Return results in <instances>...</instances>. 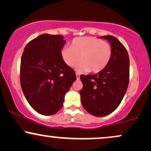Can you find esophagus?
Wrapping results in <instances>:
<instances>
[{
	"label": "esophagus",
	"mask_w": 151,
	"mask_h": 151,
	"mask_svg": "<svg viewBox=\"0 0 151 151\" xmlns=\"http://www.w3.org/2000/svg\"><path fill=\"white\" fill-rule=\"evenodd\" d=\"M76 77H77V79H80V74L77 72V73H76Z\"/></svg>",
	"instance_id": "34e87169"
}]
</instances>
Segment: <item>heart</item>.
<instances>
[{"label":"heart","instance_id":"heart-1","mask_svg":"<svg viewBox=\"0 0 151 151\" xmlns=\"http://www.w3.org/2000/svg\"><path fill=\"white\" fill-rule=\"evenodd\" d=\"M111 47L109 43L94 37H80L73 39L70 47L61 50V57L65 65L79 72H101L111 58Z\"/></svg>","mask_w":151,"mask_h":151}]
</instances>
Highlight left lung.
Listing matches in <instances>:
<instances>
[{
  "mask_svg": "<svg viewBox=\"0 0 151 151\" xmlns=\"http://www.w3.org/2000/svg\"><path fill=\"white\" fill-rule=\"evenodd\" d=\"M106 39L111 47V58L106 67L93 75H81V104L91 115H109L119 106L126 92L129 81V57L125 47L112 35Z\"/></svg>",
  "mask_w": 151,
  "mask_h": 151,
  "instance_id": "8db88e82",
  "label": "left lung"
}]
</instances>
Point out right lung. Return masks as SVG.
<instances>
[{
	"mask_svg": "<svg viewBox=\"0 0 151 151\" xmlns=\"http://www.w3.org/2000/svg\"><path fill=\"white\" fill-rule=\"evenodd\" d=\"M63 36L42 34L25 46L20 62V85L29 104L38 114L50 116L61 109L66 93L77 79L65 65Z\"/></svg>",
	"mask_w": 151,
	"mask_h": 151,
	"instance_id": "add662e5",
	"label": "right lung"
}]
</instances>
